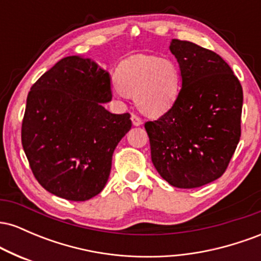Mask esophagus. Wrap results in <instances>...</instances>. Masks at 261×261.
<instances>
[{
  "label": "esophagus",
  "instance_id": "obj_1",
  "mask_svg": "<svg viewBox=\"0 0 261 261\" xmlns=\"http://www.w3.org/2000/svg\"><path fill=\"white\" fill-rule=\"evenodd\" d=\"M131 121H133L135 126H140V125H142V120H141L140 116H137L136 114H131Z\"/></svg>",
  "mask_w": 261,
  "mask_h": 261
}]
</instances>
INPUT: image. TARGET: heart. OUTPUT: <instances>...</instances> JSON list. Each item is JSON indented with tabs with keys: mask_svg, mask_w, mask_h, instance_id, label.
<instances>
[{
	"mask_svg": "<svg viewBox=\"0 0 261 261\" xmlns=\"http://www.w3.org/2000/svg\"><path fill=\"white\" fill-rule=\"evenodd\" d=\"M116 92L135 95L142 113L157 116L174 104L180 89V72L172 60L152 55H134L119 65Z\"/></svg>",
	"mask_w": 261,
	"mask_h": 261,
	"instance_id": "heart-1",
	"label": "heart"
}]
</instances>
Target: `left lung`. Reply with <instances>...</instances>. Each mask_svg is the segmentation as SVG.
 <instances>
[{"label": "left lung", "instance_id": "obj_1", "mask_svg": "<svg viewBox=\"0 0 261 261\" xmlns=\"http://www.w3.org/2000/svg\"><path fill=\"white\" fill-rule=\"evenodd\" d=\"M181 89L172 108L147 121L154 168L170 185L199 188L226 172L241 139L243 89L224 60L190 41L169 46Z\"/></svg>", "mask_w": 261, "mask_h": 261}]
</instances>
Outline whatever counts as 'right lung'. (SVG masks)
<instances>
[{
  "label": "right lung",
  "mask_w": 261,
  "mask_h": 261,
  "mask_svg": "<svg viewBox=\"0 0 261 261\" xmlns=\"http://www.w3.org/2000/svg\"><path fill=\"white\" fill-rule=\"evenodd\" d=\"M110 76L80 56L60 60L32 86L22 145L45 190L86 201L106 187L114 149L131 128L130 114H112Z\"/></svg>",
  "instance_id": "obj_1"
}]
</instances>
